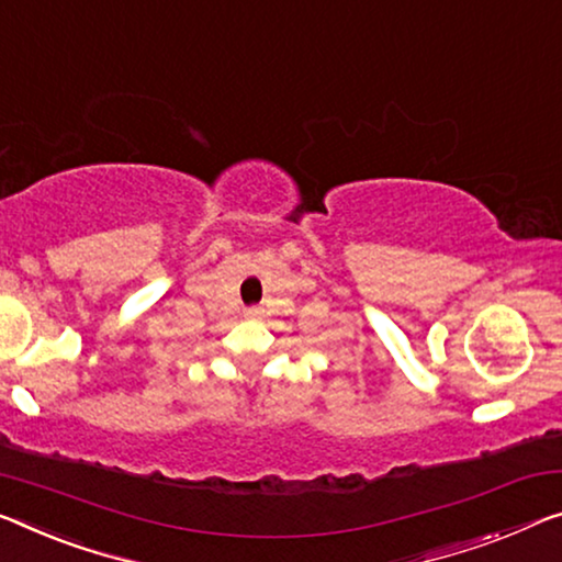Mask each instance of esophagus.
<instances>
[{
  "label": "esophagus",
  "instance_id": "esophagus-1",
  "mask_svg": "<svg viewBox=\"0 0 562 562\" xmlns=\"http://www.w3.org/2000/svg\"><path fill=\"white\" fill-rule=\"evenodd\" d=\"M246 316H248V318H258V316H261V308H256V306L246 308Z\"/></svg>",
  "mask_w": 562,
  "mask_h": 562
}]
</instances>
